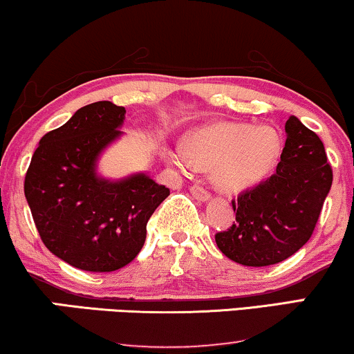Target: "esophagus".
Returning a JSON list of instances; mask_svg holds the SVG:
<instances>
[{
    "instance_id": "obj_1",
    "label": "esophagus",
    "mask_w": 354,
    "mask_h": 354,
    "mask_svg": "<svg viewBox=\"0 0 354 354\" xmlns=\"http://www.w3.org/2000/svg\"><path fill=\"white\" fill-rule=\"evenodd\" d=\"M189 191L192 192V194L196 196V198L201 199V201H207V199L210 198V192H209L207 189H205V187L199 186V185H192V186L189 187Z\"/></svg>"
}]
</instances>
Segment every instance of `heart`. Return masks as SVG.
Instances as JSON below:
<instances>
[{
    "instance_id": "b5f03b06",
    "label": "heart",
    "mask_w": 354,
    "mask_h": 354,
    "mask_svg": "<svg viewBox=\"0 0 354 354\" xmlns=\"http://www.w3.org/2000/svg\"><path fill=\"white\" fill-rule=\"evenodd\" d=\"M165 155L181 169H212L214 185L235 194L254 186L274 168L281 155V137L266 125L221 120L192 133L187 149L168 147Z\"/></svg>"
}]
</instances>
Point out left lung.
Wrapping results in <instances>:
<instances>
[{"label": "left lung", "instance_id": "obj_1", "mask_svg": "<svg viewBox=\"0 0 354 354\" xmlns=\"http://www.w3.org/2000/svg\"><path fill=\"white\" fill-rule=\"evenodd\" d=\"M286 145L276 173L232 201L235 221L216 243L232 261L270 266L310 240L333 181L324 144L301 120L286 122Z\"/></svg>", "mask_w": 354, "mask_h": 354}]
</instances>
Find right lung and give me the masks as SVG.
Returning <instances> with one entry per match:
<instances>
[{"label":"right lung","instance_id":"obj_1","mask_svg":"<svg viewBox=\"0 0 354 354\" xmlns=\"http://www.w3.org/2000/svg\"><path fill=\"white\" fill-rule=\"evenodd\" d=\"M125 109L97 101L40 138L26 173L24 194L44 245L68 265L107 272L132 261L147 222L169 189L145 174L111 183L96 158L119 137Z\"/></svg>","mask_w":354,"mask_h":354}]
</instances>
